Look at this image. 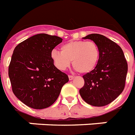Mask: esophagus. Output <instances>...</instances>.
Instances as JSON below:
<instances>
[{"label": "esophagus", "instance_id": "esophagus-1", "mask_svg": "<svg viewBox=\"0 0 135 135\" xmlns=\"http://www.w3.org/2000/svg\"><path fill=\"white\" fill-rule=\"evenodd\" d=\"M68 78H69V80H73L75 78V77L73 75H69Z\"/></svg>", "mask_w": 135, "mask_h": 135}]
</instances>
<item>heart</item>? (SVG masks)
I'll return each instance as SVG.
<instances>
[{
  "label": "heart",
  "mask_w": 135,
  "mask_h": 135,
  "mask_svg": "<svg viewBox=\"0 0 135 135\" xmlns=\"http://www.w3.org/2000/svg\"><path fill=\"white\" fill-rule=\"evenodd\" d=\"M50 58L60 70H66L72 60L75 70L82 73H88L93 71L98 65L100 49L93 41H70L62 45L61 52L52 50Z\"/></svg>",
  "instance_id": "1"
}]
</instances>
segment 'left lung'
<instances>
[{"mask_svg": "<svg viewBox=\"0 0 135 135\" xmlns=\"http://www.w3.org/2000/svg\"><path fill=\"white\" fill-rule=\"evenodd\" d=\"M83 39H90L98 45L100 59L93 71L83 76L85 85L80 90V94L89 105L105 106L124 90L127 62L121 47L104 35L93 33Z\"/></svg>", "mask_w": 135, "mask_h": 135, "instance_id": "obj_1", "label": "left lung"}]
</instances>
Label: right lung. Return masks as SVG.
<instances>
[{
    "instance_id": "obj_1",
    "label": "right lung",
    "mask_w": 135,
    "mask_h": 135,
    "mask_svg": "<svg viewBox=\"0 0 135 135\" xmlns=\"http://www.w3.org/2000/svg\"><path fill=\"white\" fill-rule=\"evenodd\" d=\"M61 37L45 33L26 39L15 47L8 68L12 90L28 107L41 110L58 98L68 76L55 66L50 58Z\"/></svg>"
}]
</instances>
